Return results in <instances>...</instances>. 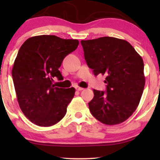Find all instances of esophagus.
<instances>
[{"instance_id":"obj_1","label":"esophagus","mask_w":160,"mask_h":160,"mask_svg":"<svg viewBox=\"0 0 160 160\" xmlns=\"http://www.w3.org/2000/svg\"><path fill=\"white\" fill-rule=\"evenodd\" d=\"M75 89H77V90H78V91H82V90H83V88H82V87H80V86H76V87H75Z\"/></svg>"}]
</instances>
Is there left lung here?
I'll return each mask as SVG.
<instances>
[{"label":"left lung","instance_id":"left-lung-1","mask_svg":"<svg viewBox=\"0 0 160 160\" xmlns=\"http://www.w3.org/2000/svg\"><path fill=\"white\" fill-rule=\"evenodd\" d=\"M80 43L94 75L106 76V91L93 90L89 111L104 124L124 122L135 111L144 91L142 58L128 41L119 38L103 37Z\"/></svg>","mask_w":160,"mask_h":160}]
</instances>
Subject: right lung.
I'll use <instances>...</instances> for the list:
<instances>
[{
    "label": "right lung",
    "mask_w": 160,
    "mask_h": 160,
    "mask_svg": "<svg viewBox=\"0 0 160 160\" xmlns=\"http://www.w3.org/2000/svg\"><path fill=\"white\" fill-rule=\"evenodd\" d=\"M79 41L55 35L34 36L20 47L12 70L19 107L25 117L39 126H51L65 117L74 98V87H56L53 79L62 80L58 68Z\"/></svg>",
    "instance_id": "add662e5"
}]
</instances>
